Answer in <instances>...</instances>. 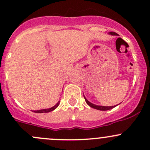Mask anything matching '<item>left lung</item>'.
<instances>
[{"label": "left lung", "mask_w": 150, "mask_h": 150, "mask_svg": "<svg viewBox=\"0 0 150 150\" xmlns=\"http://www.w3.org/2000/svg\"><path fill=\"white\" fill-rule=\"evenodd\" d=\"M108 34H111V35H113V36L117 35V34H116V33L113 32V31H111V32H109ZM84 98H85V100H86V102L87 103V104L89 105V106H91V108H95V109L100 110V111H108V110L111 109V108H114V107H116V105H113V106H103V105H96V104L91 103L90 101H88L85 96H84Z\"/></svg>", "instance_id": "1"}]
</instances>
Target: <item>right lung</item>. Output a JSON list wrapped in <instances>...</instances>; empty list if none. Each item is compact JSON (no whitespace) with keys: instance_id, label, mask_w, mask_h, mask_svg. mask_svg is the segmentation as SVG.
Instances as JSON below:
<instances>
[{"instance_id":"1","label":"right lung","mask_w":150,"mask_h":150,"mask_svg":"<svg viewBox=\"0 0 150 150\" xmlns=\"http://www.w3.org/2000/svg\"><path fill=\"white\" fill-rule=\"evenodd\" d=\"M59 104V101H58L57 103H56V105H54V106L51 107L50 108H45V109H41V110H37V111H34L33 112H35V113H48L50 112V111H54L55 108H57L58 107Z\"/></svg>"}]
</instances>
